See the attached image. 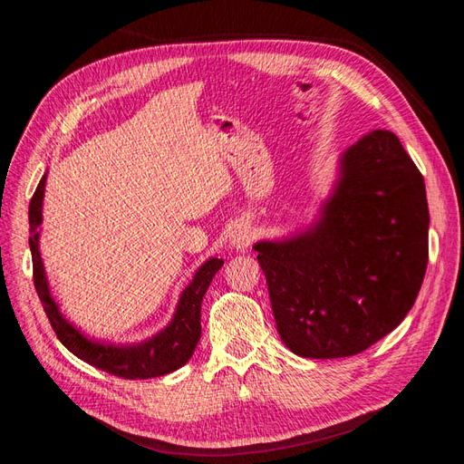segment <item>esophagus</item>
<instances>
[{"mask_svg": "<svg viewBox=\"0 0 464 464\" xmlns=\"http://www.w3.org/2000/svg\"><path fill=\"white\" fill-rule=\"evenodd\" d=\"M251 242H254V232H251L247 224H240V227H236V230L232 234V246L236 249H244Z\"/></svg>", "mask_w": 464, "mask_h": 464, "instance_id": "esophagus-1", "label": "esophagus"}]
</instances>
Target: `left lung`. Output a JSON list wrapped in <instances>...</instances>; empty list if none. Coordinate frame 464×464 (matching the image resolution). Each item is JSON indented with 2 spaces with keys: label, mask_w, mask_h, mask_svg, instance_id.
I'll return each mask as SVG.
<instances>
[{
  "label": "left lung",
  "mask_w": 464,
  "mask_h": 464,
  "mask_svg": "<svg viewBox=\"0 0 464 464\" xmlns=\"http://www.w3.org/2000/svg\"><path fill=\"white\" fill-rule=\"evenodd\" d=\"M424 178L395 133L375 130L343 157L315 227L256 246L280 339L304 358L368 350L411 312L428 266Z\"/></svg>",
  "instance_id": "left-lung-1"
}]
</instances>
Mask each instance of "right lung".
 Segmentation results:
<instances>
[{
	"instance_id": "obj_1",
	"label": "right lung",
	"mask_w": 464,
	"mask_h": 464,
	"mask_svg": "<svg viewBox=\"0 0 464 464\" xmlns=\"http://www.w3.org/2000/svg\"><path fill=\"white\" fill-rule=\"evenodd\" d=\"M46 176L40 179V184L33 195L29 205V224H31V254H33V278L34 288L42 307L48 315L53 333L58 334L60 343L73 353L82 362L91 366L118 375L121 379H149L166 375L191 358L195 346L201 339V302L210 280L224 265L222 259H208L201 269L195 273L191 285L184 290L178 304L176 315L170 325L152 339L139 344H110L98 343L82 334L73 327L58 310L55 300L50 296L48 280L38 254V232L36 228L42 222V198H44Z\"/></svg>"
}]
</instances>
